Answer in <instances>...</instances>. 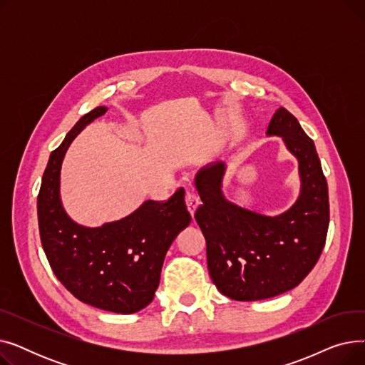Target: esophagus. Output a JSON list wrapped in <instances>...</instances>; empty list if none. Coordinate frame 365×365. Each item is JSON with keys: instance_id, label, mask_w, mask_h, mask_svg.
I'll return each instance as SVG.
<instances>
[{"instance_id": "1", "label": "esophagus", "mask_w": 365, "mask_h": 365, "mask_svg": "<svg viewBox=\"0 0 365 365\" xmlns=\"http://www.w3.org/2000/svg\"><path fill=\"white\" fill-rule=\"evenodd\" d=\"M185 202H186V207H187V212L190 213V216H194L197 207L200 205V198L194 194V192H186V197H185Z\"/></svg>"}]
</instances>
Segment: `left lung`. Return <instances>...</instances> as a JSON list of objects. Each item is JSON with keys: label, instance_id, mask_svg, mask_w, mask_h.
Returning a JSON list of instances; mask_svg holds the SVG:
<instances>
[{"label": "left lung", "instance_id": "obj_1", "mask_svg": "<svg viewBox=\"0 0 365 365\" xmlns=\"http://www.w3.org/2000/svg\"><path fill=\"white\" fill-rule=\"evenodd\" d=\"M266 136L281 138L299 163L300 194L284 213L267 216L226 200L223 161L195 176L202 201L195 220L207 242L210 277L223 296L240 302L275 297L299 285L321 256L330 220L327 180L294 115L277 109Z\"/></svg>", "mask_w": 365, "mask_h": 365}]
</instances>
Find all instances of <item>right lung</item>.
<instances>
[{
	"label": "right lung",
	"mask_w": 365,
	"mask_h": 365,
	"mask_svg": "<svg viewBox=\"0 0 365 365\" xmlns=\"http://www.w3.org/2000/svg\"><path fill=\"white\" fill-rule=\"evenodd\" d=\"M98 106L86 113L54 149L38 194L41 244L54 275L76 299L115 314H134L152 302L165 253L190 223L185 189L165 202L148 200L120 220L98 227L73 222L61 200L65 153L86 125L106 113Z\"/></svg>",
	"instance_id": "obj_1"
}]
</instances>
